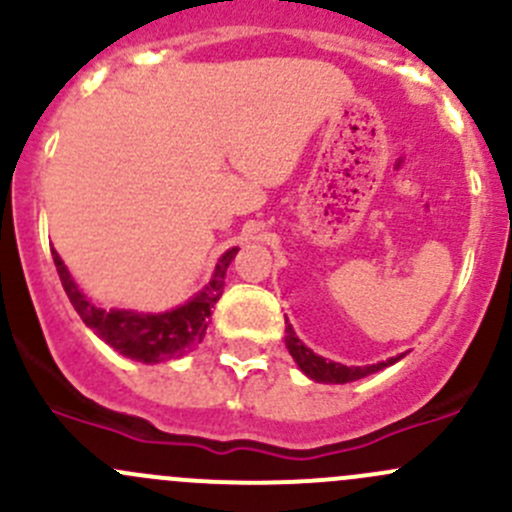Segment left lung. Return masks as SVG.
<instances>
[{
  "instance_id": "obj_1",
  "label": "left lung",
  "mask_w": 512,
  "mask_h": 512,
  "mask_svg": "<svg viewBox=\"0 0 512 512\" xmlns=\"http://www.w3.org/2000/svg\"><path fill=\"white\" fill-rule=\"evenodd\" d=\"M287 349L289 354L294 356V361L299 364V369H302L309 379L324 381V384H347V381L364 379V376L374 374V371L384 369V366H391L394 361L401 359V356H396V359L379 361V364H371V366H344V364H337V361H327L322 359V356L314 354L312 349L304 347L289 324H287Z\"/></svg>"
}]
</instances>
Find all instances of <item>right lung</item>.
<instances>
[{
  "mask_svg": "<svg viewBox=\"0 0 512 512\" xmlns=\"http://www.w3.org/2000/svg\"><path fill=\"white\" fill-rule=\"evenodd\" d=\"M237 255V247L227 250L220 257L215 275L203 292L195 294L188 304L165 314H136L121 312V309H101L91 304L79 292L76 282L71 280L69 270L64 267L56 250H51L56 272L64 285L66 297L71 299L79 317L86 327H91L108 347L121 352L128 359L143 361V364H158V361L173 359L188 349L198 347L208 332V319L213 314L215 302L220 299L225 287V272L230 267L232 257Z\"/></svg>",
  "mask_w": 512,
  "mask_h": 512,
  "instance_id": "obj_1",
  "label": "right lung"
}]
</instances>
